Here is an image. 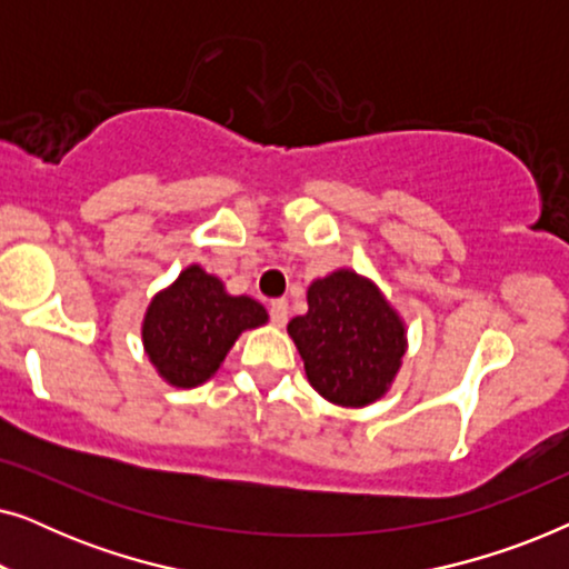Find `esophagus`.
Returning a JSON list of instances; mask_svg holds the SVG:
<instances>
[{"mask_svg":"<svg viewBox=\"0 0 569 569\" xmlns=\"http://www.w3.org/2000/svg\"><path fill=\"white\" fill-rule=\"evenodd\" d=\"M269 316H271V323H274V326H284L287 316H290V308H287L284 300H274L269 306Z\"/></svg>","mask_w":569,"mask_h":569,"instance_id":"1","label":"esophagus"}]
</instances>
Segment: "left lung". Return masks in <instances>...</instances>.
I'll use <instances>...</instances> for the list:
<instances>
[{
  "mask_svg": "<svg viewBox=\"0 0 569 569\" xmlns=\"http://www.w3.org/2000/svg\"><path fill=\"white\" fill-rule=\"evenodd\" d=\"M308 383L337 407H368L391 388L407 326L372 279L337 269L308 287V313L287 323Z\"/></svg>",
  "mask_w": 569,
  "mask_h": 569,
  "instance_id": "obj_1",
  "label": "left lung"
}]
</instances>
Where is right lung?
I'll use <instances>...</instances> for the list:
<instances>
[{
	"instance_id": "1",
	"label": "right lung",
	"mask_w": 569,
	"mask_h": 569,
	"mask_svg": "<svg viewBox=\"0 0 569 569\" xmlns=\"http://www.w3.org/2000/svg\"><path fill=\"white\" fill-rule=\"evenodd\" d=\"M269 321L267 308L248 295H230L222 279L199 263L147 306L142 345L158 376L176 388H197L220 370L236 339Z\"/></svg>"
}]
</instances>
